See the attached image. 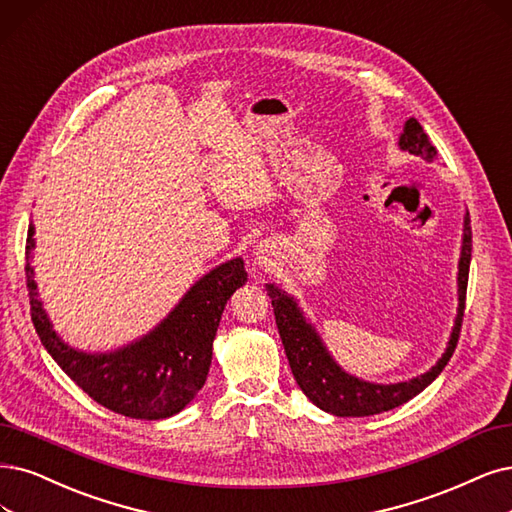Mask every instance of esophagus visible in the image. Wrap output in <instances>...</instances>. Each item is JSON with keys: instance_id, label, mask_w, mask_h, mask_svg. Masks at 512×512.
<instances>
[{"instance_id": "1", "label": "esophagus", "mask_w": 512, "mask_h": 512, "mask_svg": "<svg viewBox=\"0 0 512 512\" xmlns=\"http://www.w3.org/2000/svg\"><path fill=\"white\" fill-rule=\"evenodd\" d=\"M253 255H255V263L259 268H268V266H272L276 253H274V246L270 242H259Z\"/></svg>"}]
</instances>
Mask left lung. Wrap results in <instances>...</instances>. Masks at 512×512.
Segmentation results:
<instances>
[{
	"label": "left lung",
	"mask_w": 512,
	"mask_h": 512,
	"mask_svg": "<svg viewBox=\"0 0 512 512\" xmlns=\"http://www.w3.org/2000/svg\"><path fill=\"white\" fill-rule=\"evenodd\" d=\"M399 147L403 151H409L413 156H422L426 162H432L437 158V147L430 143L424 128L415 118H409L405 122L399 137ZM462 232V249L458 261V314L449 335L447 348L441 354L437 365H432L426 373L411 377L407 382L375 384L365 382L361 377L344 371L327 350L323 337L318 335L316 327L306 318L304 310L299 308L297 299L276 285H266V291L272 299L278 333L282 339V346H285L295 382L318 409H323L331 415H339V418H365V415L384 413L411 401L413 396H418L424 388H428L437 380L445 365L449 363L453 350H456L462 327L472 253L468 211L464 215Z\"/></svg>",
	"instance_id": "1"
}]
</instances>
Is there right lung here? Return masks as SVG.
Returning <instances> with one entry per match:
<instances>
[{
    "label": "right lung",
    "instance_id": "1",
    "mask_svg": "<svg viewBox=\"0 0 512 512\" xmlns=\"http://www.w3.org/2000/svg\"><path fill=\"white\" fill-rule=\"evenodd\" d=\"M33 236L31 223L25 266L31 318L44 348L71 380L99 405L135 420H164L192 403L206 382L227 299L246 282L242 257L206 272L166 318L135 342L109 352H86L69 346L44 310L31 266Z\"/></svg>",
    "mask_w": 512,
    "mask_h": 512
}]
</instances>
